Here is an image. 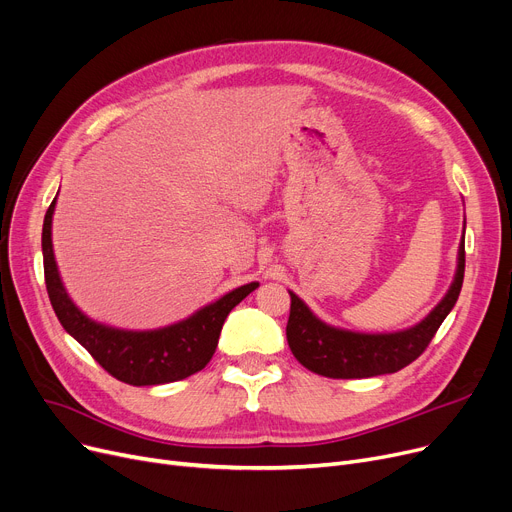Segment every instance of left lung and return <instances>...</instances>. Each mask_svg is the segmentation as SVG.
<instances>
[{
	"label": "left lung",
	"instance_id": "left-lung-1",
	"mask_svg": "<svg viewBox=\"0 0 512 512\" xmlns=\"http://www.w3.org/2000/svg\"><path fill=\"white\" fill-rule=\"evenodd\" d=\"M465 278V228L456 257V272L444 299L419 324L388 334H365L334 328L321 321L292 290L286 338L292 355L313 373L334 380H361L396 373L413 363L432 342L461 294Z\"/></svg>",
	"mask_w": 512,
	"mask_h": 512
}]
</instances>
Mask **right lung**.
<instances>
[{"label": "right lung", "instance_id": "obj_1", "mask_svg": "<svg viewBox=\"0 0 512 512\" xmlns=\"http://www.w3.org/2000/svg\"><path fill=\"white\" fill-rule=\"evenodd\" d=\"M60 193V191H58ZM58 199V197H56ZM51 201L43 220V270L53 311L62 328L91 353V357L116 380L130 386H159L188 378L213 357L228 313L259 286L251 282L230 290L176 324L155 330H122L101 324L80 311L58 272L51 242V222L56 211Z\"/></svg>", "mask_w": 512, "mask_h": 512}]
</instances>
